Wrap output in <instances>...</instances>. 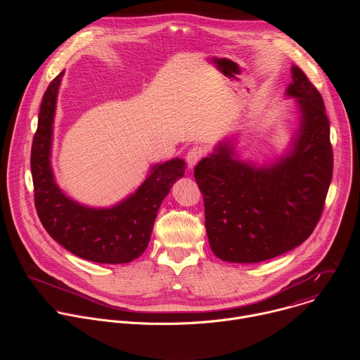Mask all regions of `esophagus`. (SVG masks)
Listing matches in <instances>:
<instances>
[{
  "label": "esophagus",
  "mask_w": 360,
  "mask_h": 360,
  "mask_svg": "<svg viewBox=\"0 0 360 360\" xmlns=\"http://www.w3.org/2000/svg\"><path fill=\"white\" fill-rule=\"evenodd\" d=\"M202 155H203V149L200 146H193L192 149L188 150V153H186V162H188L189 169H192L199 162Z\"/></svg>",
  "instance_id": "obj_1"
}]
</instances>
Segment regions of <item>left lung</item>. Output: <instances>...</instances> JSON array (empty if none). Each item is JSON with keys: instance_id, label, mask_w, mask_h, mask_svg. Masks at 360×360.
Returning a JSON list of instances; mask_svg holds the SVG:
<instances>
[{"instance_id": "obj_1", "label": "left lung", "mask_w": 360, "mask_h": 360, "mask_svg": "<svg viewBox=\"0 0 360 360\" xmlns=\"http://www.w3.org/2000/svg\"><path fill=\"white\" fill-rule=\"evenodd\" d=\"M285 96L296 128L281 157L242 160L239 134L219 141L195 167L212 252L232 264H256L286 253L314 232L332 181L333 153L323 99L292 65Z\"/></svg>"}]
</instances>
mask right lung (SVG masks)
Returning <instances> with one entry per match:
<instances>
[{
	"mask_svg": "<svg viewBox=\"0 0 360 360\" xmlns=\"http://www.w3.org/2000/svg\"><path fill=\"white\" fill-rule=\"evenodd\" d=\"M64 72L51 81L44 94L31 148L39 221L51 238L85 261L110 265L132 262L146 249L161 203L184 176L186 164L172 158L150 165L135 192L111 207H89L68 196L57 184L51 164L57 98Z\"/></svg>",
	"mask_w": 360,
	"mask_h": 360,
	"instance_id": "obj_1",
	"label": "right lung"
}]
</instances>
